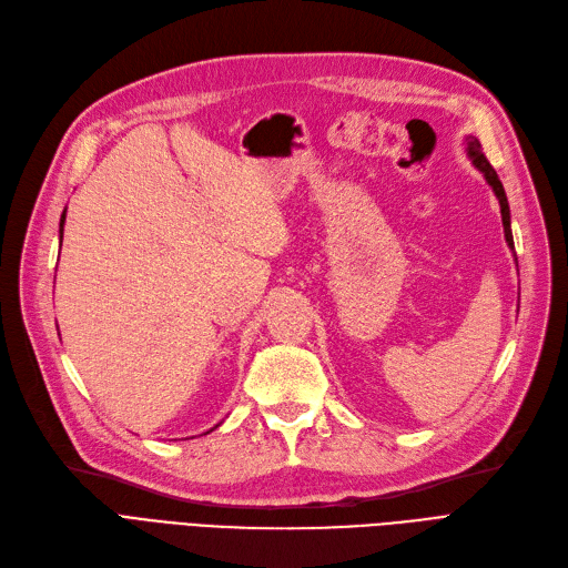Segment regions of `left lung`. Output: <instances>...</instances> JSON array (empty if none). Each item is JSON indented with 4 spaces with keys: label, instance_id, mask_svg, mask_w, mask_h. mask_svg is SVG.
I'll return each mask as SVG.
<instances>
[{
    "label": "left lung",
    "instance_id": "left-lung-1",
    "mask_svg": "<svg viewBox=\"0 0 568 568\" xmlns=\"http://www.w3.org/2000/svg\"><path fill=\"white\" fill-rule=\"evenodd\" d=\"M465 143H467V158H470V160H473V164L484 173L486 183L491 185L494 194L498 197V204H500V216H503V230H505V242H507V246L515 248V242H513V230H510V204H507V197H505V190H503V183H500V179H498V173H496V169H494L491 164H488V160L484 158L481 143L475 139V135H467Z\"/></svg>",
    "mask_w": 568,
    "mask_h": 568
}]
</instances>
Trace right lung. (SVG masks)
Wrapping results in <instances>:
<instances>
[{
    "label": "right lung",
    "mask_w": 568,
    "mask_h": 568,
    "mask_svg": "<svg viewBox=\"0 0 568 568\" xmlns=\"http://www.w3.org/2000/svg\"><path fill=\"white\" fill-rule=\"evenodd\" d=\"M63 225H65V211H63V216H61V242H63ZM209 433H211V429H209Z\"/></svg>",
    "instance_id": "obj_1"
}]
</instances>
